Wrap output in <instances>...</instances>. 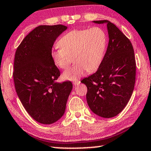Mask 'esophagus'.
I'll list each match as a JSON object with an SVG mask.
<instances>
[{"label": "esophagus", "mask_w": 151, "mask_h": 151, "mask_svg": "<svg viewBox=\"0 0 151 151\" xmlns=\"http://www.w3.org/2000/svg\"><path fill=\"white\" fill-rule=\"evenodd\" d=\"M80 83H81V81H74L73 82V85H75V86H76V85H78V84H80Z\"/></svg>", "instance_id": "esophagus-1"}]
</instances>
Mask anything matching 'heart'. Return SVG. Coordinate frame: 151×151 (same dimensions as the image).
<instances>
[{"instance_id":"b5f03b06","label":"heart","mask_w":151,"mask_h":151,"mask_svg":"<svg viewBox=\"0 0 151 151\" xmlns=\"http://www.w3.org/2000/svg\"><path fill=\"white\" fill-rule=\"evenodd\" d=\"M107 37L100 27L76 29L63 36L58 42L60 47L52 50V58L57 67L65 69L72 63L76 64L66 69L63 78L76 81L87 71L93 72L101 65L105 54Z\"/></svg>"}]
</instances>
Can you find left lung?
Returning <instances> with one entry per match:
<instances>
[{"instance_id":"left-lung-1","label":"left lung","mask_w":151,"mask_h":151,"mask_svg":"<svg viewBox=\"0 0 151 151\" xmlns=\"http://www.w3.org/2000/svg\"><path fill=\"white\" fill-rule=\"evenodd\" d=\"M106 24L109 44L103 63L96 72L81 81L87 87L86 101L94 114L103 118L119 114L129 101L134 90L136 63L132 45L116 25Z\"/></svg>"}]
</instances>
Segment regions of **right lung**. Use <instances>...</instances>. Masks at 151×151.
Returning a JSON list of instances; mask_svg holds the SVG:
<instances>
[{
  "label": "right lung",
  "mask_w": 151,
  "mask_h": 151,
  "mask_svg": "<svg viewBox=\"0 0 151 151\" xmlns=\"http://www.w3.org/2000/svg\"><path fill=\"white\" fill-rule=\"evenodd\" d=\"M66 29L62 24L36 27L15 53L13 78L17 95L30 116L41 124H52L63 116L73 89L70 81H56L60 73L51 56L55 40Z\"/></svg>",
  "instance_id": "obj_1"
}]
</instances>
